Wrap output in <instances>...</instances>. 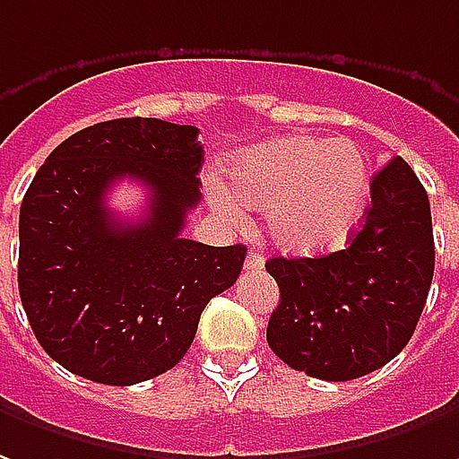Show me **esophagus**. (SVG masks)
<instances>
[{"label": "esophagus", "mask_w": 459, "mask_h": 459, "mask_svg": "<svg viewBox=\"0 0 459 459\" xmlns=\"http://www.w3.org/2000/svg\"><path fill=\"white\" fill-rule=\"evenodd\" d=\"M246 271H251V273H261L263 271V255L261 253H248L246 255Z\"/></svg>", "instance_id": "obj_1"}]
</instances>
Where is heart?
<instances>
[{"mask_svg": "<svg viewBox=\"0 0 459 459\" xmlns=\"http://www.w3.org/2000/svg\"><path fill=\"white\" fill-rule=\"evenodd\" d=\"M230 196L216 191L223 211L236 203L265 211V233L285 253L307 255L348 238L363 216L370 174L365 153L348 139L283 136L238 153L229 166Z\"/></svg>", "mask_w": 459, "mask_h": 459, "instance_id": "b5f03b06", "label": "heart"}]
</instances>
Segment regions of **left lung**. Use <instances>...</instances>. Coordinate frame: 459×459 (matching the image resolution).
Returning a JSON list of instances; mask_svg holds the SVG:
<instances>
[{"mask_svg":"<svg viewBox=\"0 0 459 459\" xmlns=\"http://www.w3.org/2000/svg\"><path fill=\"white\" fill-rule=\"evenodd\" d=\"M281 303L271 351L318 380H355L387 365L415 333L435 273L430 201L400 156L373 176L370 206L342 251L271 258Z\"/></svg>","mask_w":459,"mask_h":459,"instance_id":"left-lung-1","label":"left lung"}]
</instances>
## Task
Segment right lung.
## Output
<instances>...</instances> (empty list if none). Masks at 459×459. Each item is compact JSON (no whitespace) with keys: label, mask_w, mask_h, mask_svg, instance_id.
Here are the masks:
<instances>
[{"label":"right lung","mask_w":459,"mask_h":459,"mask_svg":"<svg viewBox=\"0 0 459 459\" xmlns=\"http://www.w3.org/2000/svg\"><path fill=\"white\" fill-rule=\"evenodd\" d=\"M196 126L114 118L76 131L41 163L19 211V296L37 341L69 373L134 385L171 370L246 246L181 238L201 201ZM150 188L143 221H118L106 191Z\"/></svg>","instance_id":"obj_1"}]
</instances>
